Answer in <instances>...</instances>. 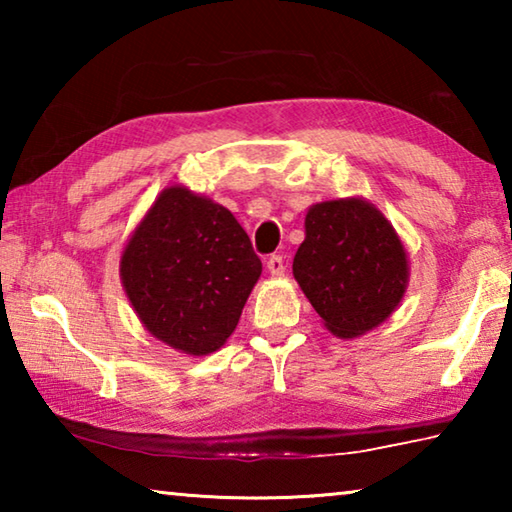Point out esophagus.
Listing matches in <instances>:
<instances>
[{
  "label": "esophagus",
  "mask_w": 512,
  "mask_h": 512,
  "mask_svg": "<svg viewBox=\"0 0 512 512\" xmlns=\"http://www.w3.org/2000/svg\"><path fill=\"white\" fill-rule=\"evenodd\" d=\"M266 268H268V273H271L273 277H280V275H284V259H282V255H271L266 259Z\"/></svg>",
  "instance_id": "obj_1"
}]
</instances>
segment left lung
Instances as JSON below:
<instances>
[{"instance_id": "8db88e82", "label": "left lung", "mask_w": 512, "mask_h": 512, "mask_svg": "<svg viewBox=\"0 0 512 512\" xmlns=\"http://www.w3.org/2000/svg\"><path fill=\"white\" fill-rule=\"evenodd\" d=\"M293 277L329 332L354 339L384 323L400 305L409 259L375 205L339 198L309 207Z\"/></svg>"}]
</instances>
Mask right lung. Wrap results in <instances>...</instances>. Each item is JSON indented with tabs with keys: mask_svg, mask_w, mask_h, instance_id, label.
I'll use <instances>...</instances> for the list:
<instances>
[{
	"mask_svg": "<svg viewBox=\"0 0 512 512\" xmlns=\"http://www.w3.org/2000/svg\"><path fill=\"white\" fill-rule=\"evenodd\" d=\"M119 275L155 339L203 357L235 332L262 262L230 210L173 185L128 239Z\"/></svg>",
	"mask_w": 512,
	"mask_h": 512,
	"instance_id": "1",
	"label": "right lung"
}]
</instances>
